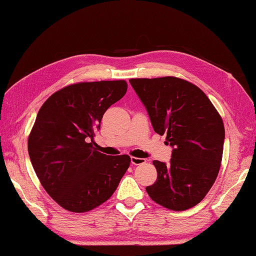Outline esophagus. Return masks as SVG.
I'll use <instances>...</instances> for the list:
<instances>
[{"label":"esophagus","mask_w":256,"mask_h":256,"mask_svg":"<svg viewBox=\"0 0 256 256\" xmlns=\"http://www.w3.org/2000/svg\"><path fill=\"white\" fill-rule=\"evenodd\" d=\"M131 162L132 164H144L146 162V159L144 158H136V157H131Z\"/></svg>","instance_id":"1"}]
</instances>
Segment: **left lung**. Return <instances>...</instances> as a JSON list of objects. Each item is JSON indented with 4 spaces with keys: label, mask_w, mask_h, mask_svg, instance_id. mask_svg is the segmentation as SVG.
<instances>
[{
    "label": "left lung",
    "mask_w": 256,
    "mask_h": 256,
    "mask_svg": "<svg viewBox=\"0 0 256 256\" xmlns=\"http://www.w3.org/2000/svg\"><path fill=\"white\" fill-rule=\"evenodd\" d=\"M156 133L166 134L170 164L154 160L157 180L146 192L162 206L188 210L200 203L216 180L224 151L222 118L196 84L176 76L130 79Z\"/></svg>",
    "instance_id": "1"
}]
</instances>
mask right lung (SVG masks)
<instances>
[{"label": "right lung", "mask_w": 256, "mask_h": 256, "mask_svg": "<svg viewBox=\"0 0 256 256\" xmlns=\"http://www.w3.org/2000/svg\"><path fill=\"white\" fill-rule=\"evenodd\" d=\"M126 90L125 80L78 82L54 92L38 112L29 157L42 188L63 209L82 214L102 204L130 167V156L94 148L102 115Z\"/></svg>", "instance_id": "obj_1"}]
</instances>
